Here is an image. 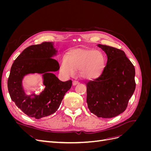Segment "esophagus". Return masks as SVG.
Here are the masks:
<instances>
[{
	"label": "esophagus",
	"instance_id": "obj_1",
	"mask_svg": "<svg viewBox=\"0 0 151 151\" xmlns=\"http://www.w3.org/2000/svg\"><path fill=\"white\" fill-rule=\"evenodd\" d=\"M78 84H79V82L77 81H73V82H72L73 86H76V85Z\"/></svg>",
	"mask_w": 151,
	"mask_h": 151
}]
</instances>
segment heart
I'll list each match as a JSON object with an SVG mask.
<instances>
[{
	"label": "heart",
	"instance_id": "heart-1",
	"mask_svg": "<svg viewBox=\"0 0 151 151\" xmlns=\"http://www.w3.org/2000/svg\"><path fill=\"white\" fill-rule=\"evenodd\" d=\"M105 58L98 51L89 49H75L63 56L60 60V70L65 76H72L79 70L82 78L86 80L97 79L105 67Z\"/></svg>",
	"mask_w": 151,
	"mask_h": 151
}]
</instances>
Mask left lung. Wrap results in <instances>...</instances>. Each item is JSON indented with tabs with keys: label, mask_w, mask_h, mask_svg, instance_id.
<instances>
[{
	"label": "left lung",
	"mask_w": 151,
	"mask_h": 151,
	"mask_svg": "<svg viewBox=\"0 0 151 151\" xmlns=\"http://www.w3.org/2000/svg\"><path fill=\"white\" fill-rule=\"evenodd\" d=\"M108 60L102 74L87 83L90 111L98 117H115L124 111L135 89L134 65L120 49L98 44Z\"/></svg>",
	"instance_id": "obj_1"
}]
</instances>
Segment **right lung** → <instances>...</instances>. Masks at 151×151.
<instances>
[{
  "mask_svg": "<svg viewBox=\"0 0 151 151\" xmlns=\"http://www.w3.org/2000/svg\"><path fill=\"white\" fill-rule=\"evenodd\" d=\"M57 52L52 42L31 45L12 63L7 81L9 93L16 106L29 117L40 119L54 113L71 88L72 81L62 82L53 74L60 68L58 62L52 58ZM35 73L42 74L45 89L39 95H27L22 80L26 75Z\"/></svg>",
  "mask_w": 151,
  "mask_h": 151,
  "instance_id": "right-lung-1",
  "label": "right lung"
}]
</instances>
